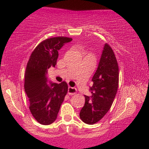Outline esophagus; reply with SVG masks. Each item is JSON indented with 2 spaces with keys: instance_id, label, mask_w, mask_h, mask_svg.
Masks as SVG:
<instances>
[{
  "instance_id": "esophagus-1",
  "label": "esophagus",
  "mask_w": 149,
  "mask_h": 149,
  "mask_svg": "<svg viewBox=\"0 0 149 149\" xmlns=\"http://www.w3.org/2000/svg\"><path fill=\"white\" fill-rule=\"evenodd\" d=\"M77 93V89L74 88V87H68V93L70 95H72L76 94Z\"/></svg>"
}]
</instances>
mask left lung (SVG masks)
<instances>
[{"mask_svg":"<svg viewBox=\"0 0 149 149\" xmlns=\"http://www.w3.org/2000/svg\"><path fill=\"white\" fill-rule=\"evenodd\" d=\"M118 70L113 50L105 44L97 69L92 79L91 95H85V105L79 113V117L85 123L92 125L97 123L111 108L118 87Z\"/></svg>","mask_w":149,"mask_h":149,"instance_id":"1","label":"left lung"}]
</instances>
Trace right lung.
Wrapping results in <instances>:
<instances>
[{
    "label": "right lung",
    "mask_w": 149,
    "mask_h": 149,
    "mask_svg": "<svg viewBox=\"0 0 149 149\" xmlns=\"http://www.w3.org/2000/svg\"><path fill=\"white\" fill-rule=\"evenodd\" d=\"M72 38L58 36L47 39L34 49L27 63L24 89L29 100V110L37 122L49 125L57 117L68 91L67 82L48 84V69L55 67L58 51Z\"/></svg>",
    "instance_id": "1"
}]
</instances>
